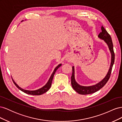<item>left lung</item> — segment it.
Masks as SVG:
<instances>
[{
	"mask_svg": "<svg viewBox=\"0 0 122 122\" xmlns=\"http://www.w3.org/2000/svg\"><path fill=\"white\" fill-rule=\"evenodd\" d=\"M101 30L102 31L98 35V37L102 39L104 41L105 43L107 44L108 46L109 49L112 55V60H111V64H110V68L109 69V71L107 74L106 76L104 77V79H103L101 81H100L97 84L94 85L92 86H81L80 85L78 84L76 81L75 79V72H74V67H72V74L71 76V84L72 87L74 90L77 93H78L81 95H87V94H91L95 93V92H97L98 91L100 90L101 88L104 86L107 82L108 81L110 74L112 73V70L113 67V65L114 62V53L113 51V43L112 42V38L110 36V35L108 34L104 27L102 26L101 27Z\"/></svg>",
	"mask_w": 122,
	"mask_h": 122,
	"instance_id": "left-lung-1",
	"label": "left lung"
}]
</instances>
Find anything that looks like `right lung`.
<instances>
[{
    "label": "right lung",
    "mask_w": 122,
    "mask_h": 122,
    "mask_svg": "<svg viewBox=\"0 0 122 122\" xmlns=\"http://www.w3.org/2000/svg\"><path fill=\"white\" fill-rule=\"evenodd\" d=\"M61 66V64L58 65L57 66V67L55 68V69L54 70L52 74V75H51V76L50 77V78H49V79L48 80V81L47 82V83L43 87H42V88H40V89H38L37 90H35V91H28V90H25L22 89V88H21L20 87H19V86H18V85L16 84V83L14 81V80L13 79V78H12V80H13V81L14 83L17 86V87H18L21 91H22L23 92H24V93H25L26 94H29V95H42V94H43L44 93H46V92H47L50 89V88L51 86V83H52V80H53V76L54 75V74H55V72H56V70L59 68H60Z\"/></svg>",
    "instance_id": "1"
}]
</instances>
